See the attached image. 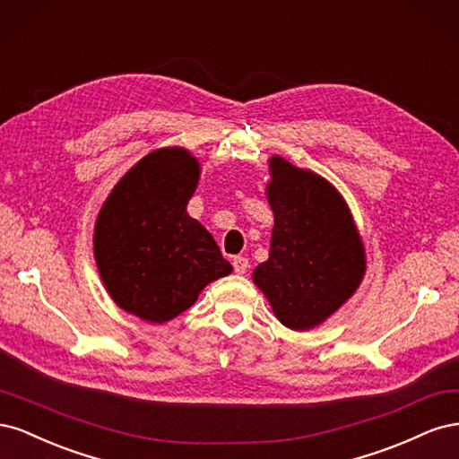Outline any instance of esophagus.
I'll use <instances>...</instances> for the list:
<instances>
[{"instance_id": "esophagus-1", "label": "esophagus", "mask_w": 459, "mask_h": 459, "mask_svg": "<svg viewBox=\"0 0 459 459\" xmlns=\"http://www.w3.org/2000/svg\"><path fill=\"white\" fill-rule=\"evenodd\" d=\"M231 264H233V270H235V272H238V273H245L247 268H248V258H245V256H233Z\"/></svg>"}]
</instances>
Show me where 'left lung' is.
Wrapping results in <instances>:
<instances>
[{"label":"left lung","mask_w":459,"mask_h":459,"mask_svg":"<svg viewBox=\"0 0 459 459\" xmlns=\"http://www.w3.org/2000/svg\"><path fill=\"white\" fill-rule=\"evenodd\" d=\"M268 203L275 224L270 256L253 272L280 322L319 325L349 299L366 272L364 247L342 197L327 179L270 160Z\"/></svg>","instance_id":"obj_1"}]
</instances>
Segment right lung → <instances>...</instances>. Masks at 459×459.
Listing matches in <instances>:
<instances>
[{
    "instance_id": "add662e5",
    "label": "right lung",
    "mask_w": 459,
    "mask_h": 459,
    "mask_svg": "<svg viewBox=\"0 0 459 459\" xmlns=\"http://www.w3.org/2000/svg\"><path fill=\"white\" fill-rule=\"evenodd\" d=\"M199 162L182 147L149 152L110 191L95 221L93 253L108 295L130 314L164 324L231 273L212 235L186 206Z\"/></svg>"
}]
</instances>
